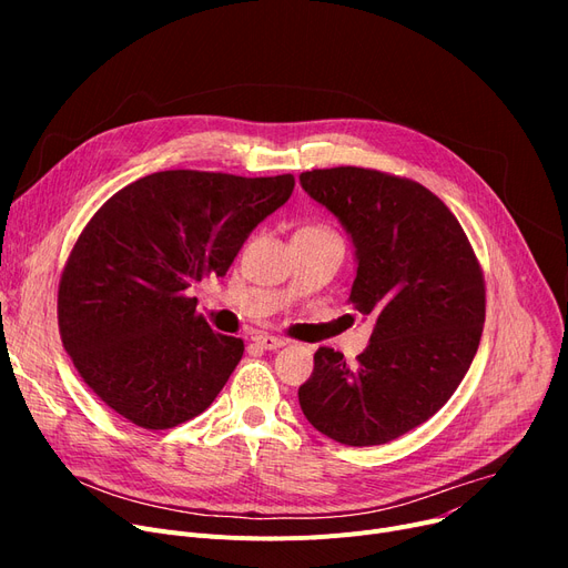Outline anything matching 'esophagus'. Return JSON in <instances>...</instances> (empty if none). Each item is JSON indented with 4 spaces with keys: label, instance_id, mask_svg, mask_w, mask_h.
<instances>
[{
    "label": "esophagus",
    "instance_id": "obj_1",
    "mask_svg": "<svg viewBox=\"0 0 568 568\" xmlns=\"http://www.w3.org/2000/svg\"><path fill=\"white\" fill-rule=\"evenodd\" d=\"M253 341H255L260 347H264V349H278V347L287 345L285 338H276V336H268V334H257Z\"/></svg>",
    "mask_w": 568,
    "mask_h": 568
}]
</instances>
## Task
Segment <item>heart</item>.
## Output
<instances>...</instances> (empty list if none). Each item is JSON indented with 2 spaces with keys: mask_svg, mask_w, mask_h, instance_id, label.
<instances>
[{
  "mask_svg": "<svg viewBox=\"0 0 568 568\" xmlns=\"http://www.w3.org/2000/svg\"><path fill=\"white\" fill-rule=\"evenodd\" d=\"M302 230H315V232H332L329 227H324V225H306V227H302Z\"/></svg>",
  "mask_w": 568,
  "mask_h": 568,
  "instance_id": "b5f03b06",
  "label": "heart"
}]
</instances>
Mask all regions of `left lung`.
I'll list each match as a JSON object with an SVG mask.
<instances>
[{
	"label": "left lung",
	"instance_id": "obj_1",
	"mask_svg": "<svg viewBox=\"0 0 568 568\" xmlns=\"http://www.w3.org/2000/svg\"><path fill=\"white\" fill-rule=\"evenodd\" d=\"M300 182L349 232L359 262L349 304L375 317L356 364L315 352L300 405L341 444H386L428 422L469 371L486 322L481 264L452 209L407 176L341 165Z\"/></svg>",
	"mask_w": 568,
	"mask_h": 568
}]
</instances>
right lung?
<instances>
[{"instance_id":"add662e5","label":"right lung","mask_w":568,"mask_h":568,"mask_svg":"<svg viewBox=\"0 0 568 568\" xmlns=\"http://www.w3.org/2000/svg\"><path fill=\"white\" fill-rule=\"evenodd\" d=\"M292 174L165 170L116 191L89 219L57 292L64 349L112 412L146 430L202 414L244 356L189 294L225 276L253 227L287 202Z\"/></svg>"}]
</instances>
